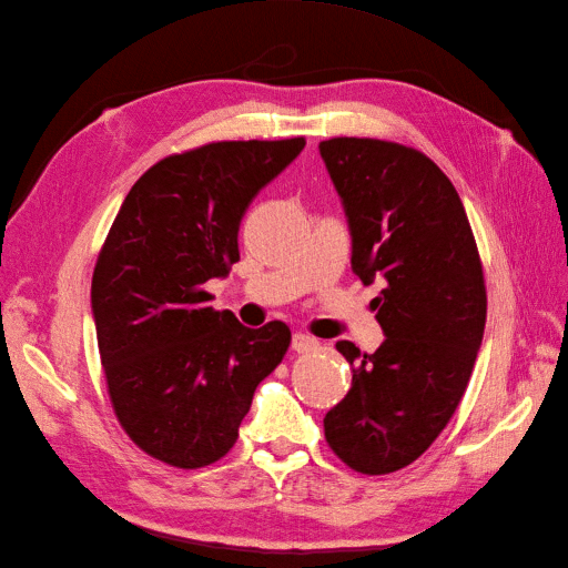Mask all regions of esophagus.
I'll list each match as a JSON object with an SVG mask.
<instances>
[{
	"label": "esophagus",
	"instance_id": "34e87169",
	"mask_svg": "<svg viewBox=\"0 0 568 568\" xmlns=\"http://www.w3.org/2000/svg\"><path fill=\"white\" fill-rule=\"evenodd\" d=\"M291 348H294L296 353H315L320 348V341L313 338L311 334H294V341H291Z\"/></svg>",
	"mask_w": 568,
	"mask_h": 568
}]
</instances>
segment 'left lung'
<instances>
[{"label":"left lung","mask_w":568,"mask_h":568,"mask_svg":"<svg viewBox=\"0 0 568 568\" xmlns=\"http://www.w3.org/2000/svg\"><path fill=\"white\" fill-rule=\"evenodd\" d=\"M320 156L351 230V267L365 284L384 343L372 355L338 341L353 386L326 412L329 448L363 474L415 462L455 415L484 341L486 284L459 194L422 151L334 136Z\"/></svg>","instance_id":"left-lung-1"}]
</instances>
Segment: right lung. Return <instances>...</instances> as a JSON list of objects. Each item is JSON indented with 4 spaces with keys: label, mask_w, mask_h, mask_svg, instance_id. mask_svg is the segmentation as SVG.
I'll return each mask as SVG.
<instances>
[{
    "label": "right lung",
    "mask_w": 568,
    "mask_h": 568,
    "mask_svg": "<svg viewBox=\"0 0 568 568\" xmlns=\"http://www.w3.org/2000/svg\"><path fill=\"white\" fill-rule=\"evenodd\" d=\"M305 140L213 142L151 165L99 251L92 315L115 417L140 448L180 469L230 453L253 393L291 343L213 311L205 282L239 261V225L255 194Z\"/></svg>",
    "instance_id": "right-lung-1"
}]
</instances>
